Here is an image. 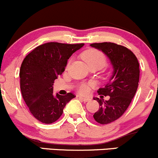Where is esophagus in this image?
I'll return each instance as SVG.
<instances>
[{
  "label": "esophagus",
  "instance_id": "obj_1",
  "mask_svg": "<svg viewBox=\"0 0 158 158\" xmlns=\"http://www.w3.org/2000/svg\"><path fill=\"white\" fill-rule=\"evenodd\" d=\"M79 99L81 100H82V101H84V102H88V101H89V100H90V99H89V98L82 97V96H81V97H79Z\"/></svg>",
  "mask_w": 158,
  "mask_h": 158
}]
</instances>
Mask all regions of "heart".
Masks as SVG:
<instances>
[{"mask_svg":"<svg viewBox=\"0 0 158 158\" xmlns=\"http://www.w3.org/2000/svg\"><path fill=\"white\" fill-rule=\"evenodd\" d=\"M82 57L90 68L97 66L102 69L106 65L107 59L106 55L102 52L96 49H89L86 50L83 53ZM69 64V62L68 65ZM89 85L93 86V84H90ZM78 91L81 94H87L89 92V86L88 84H81L78 87Z\"/></svg>","mask_w":158,"mask_h":158,"instance_id":"1","label":"heart"}]
</instances>
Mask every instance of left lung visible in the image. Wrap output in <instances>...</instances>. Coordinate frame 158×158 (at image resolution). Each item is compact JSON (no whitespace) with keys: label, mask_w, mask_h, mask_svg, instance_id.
<instances>
[{"label":"left lung","mask_w":158,"mask_h":158,"mask_svg":"<svg viewBox=\"0 0 158 158\" xmlns=\"http://www.w3.org/2000/svg\"><path fill=\"white\" fill-rule=\"evenodd\" d=\"M108 57L113 66L112 76L104 88L97 91L99 95L109 96L105 101L96 98L99 108L93 114L95 120L108 124L121 117L133 99L139 81V64L135 54L123 46L111 42L91 44Z\"/></svg>","instance_id":"8db88e82"}]
</instances>
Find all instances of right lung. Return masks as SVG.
<instances>
[{
  "instance_id": "obj_1",
  "label": "right lung",
  "mask_w": 158,
  "mask_h": 158,
  "mask_svg": "<svg viewBox=\"0 0 158 158\" xmlns=\"http://www.w3.org/2000/svg\"><path fill=\"white\" fill-rule=\"evenodd\" d=\"M84 44L50 42L38 46L25 56L19 71L20 89L31 114L44 123L56 121L71 99L72 93L65 96L53 94V83L65 71L68 59Z\"/></svg>"
}]
</instances>
